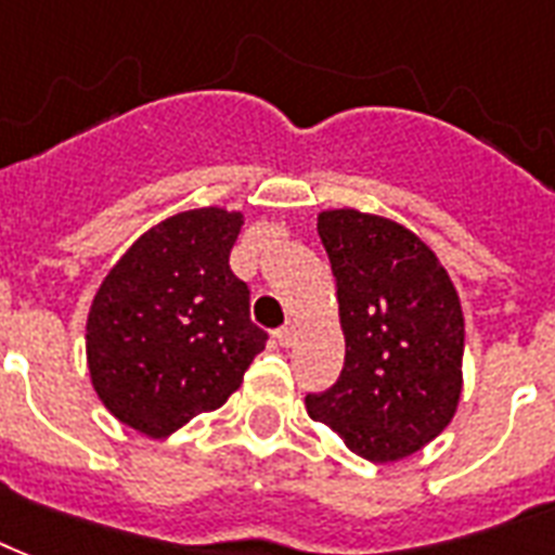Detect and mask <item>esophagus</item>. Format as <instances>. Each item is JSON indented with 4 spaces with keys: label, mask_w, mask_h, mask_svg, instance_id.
Instances as JSON below:
<instances>
[{
    "label": "esophagus",
    "mask_w": 555,
    "mask_h": 555,
    "mask_svg": "<svg viewBox=\"0 0 555 555\" xmlns=\"http://www.w3.org/2000/svg\"><path fill=\"white\" fill-rule=\"evenodd\" d=\"M295 336H298V326L292 324V321H289V324H283L281 330L274 333V338H278V345H281V347H289L292 341H295Z\"/></svg>",
    "instance_id": "1"
}]
</instances>
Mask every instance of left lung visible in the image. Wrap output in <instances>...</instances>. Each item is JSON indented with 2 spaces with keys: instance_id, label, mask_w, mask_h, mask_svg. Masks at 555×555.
Segmentation results:
<instances>
[{
  "instance_id": "8db88e82",
  "label": "left lung",
  "mask_w": 555,
  "mask_h": 555,
  "mask_svg": "<svg viewBox=\"0 0 555 555\" xmlns=\"http://www.w3.org/2000/svg\"><path fill=\"white\" fill-rule=\"evenodd\" d=\"M336 278L345 367L307 411L353 454L393 463L452 423L463 390V309L452 278L414 231L356 208L321 210Z\"/></svg>"
}]
</instances>
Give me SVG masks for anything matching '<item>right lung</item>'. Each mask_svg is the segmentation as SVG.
<instances>
[{
  "label": "right lung",
  "instance_id": "1",
  "mask_svg": "<svg viewBox=\"0 0 555 555\" xmlns=\"http://www.w3.org/2000/svg\"><path fill=\"white\" fill-rule=\"evenodd\" d=\"M243 214L193 208L132 243L94 292L86 364L106 411L162 440L217 411L266 347L229 257Z\"/></svg>",
  "mask_w": 555,
  "mask_h": 555
}]
</instances>
